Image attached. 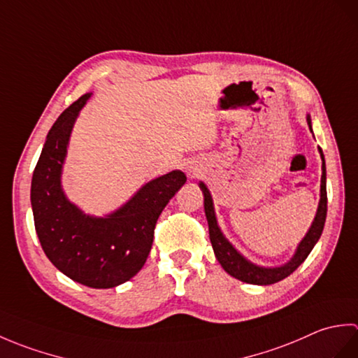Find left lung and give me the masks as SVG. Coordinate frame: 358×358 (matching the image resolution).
Listing matches in <instances>:
<instances>
[{
  "label": "left lung",
  "mask_w": 358,
  "mask_h": 358,
  "mask_svg": "<svg viewBox=\"0 0 358 358\" xmlns=\"http://www.w3.org/2000/svg\"><path fill=\"white\" fill-rule=\"evenodd\" d=\"M306 121L309 124L310 132H313V126H310V117H306ZM322 155V186H320V203H318V209L313 224H310L308 234L305 238L300 241L299 248H296L294 257L285 263L283 266H277V268H263V266H257L246 260L237 249H235L229 241L226 240L222 229L218 227L214 203H212V196L206 185L200 181V189L204 195V212H206L208 224H209V238L214 248V254L220 264L223 266V269L229 273V275L235 277L237 280L245 281V283L250 285H273L277 281L286 278L287 275L299 268V266L306 260L310 250L314 249L315 243L320 238L323 232L324 222H326V212H328V195H326V164H324V155L323 150L318 148Z\"/></svg>",
  "instance_id": "left-lung-1"
}]
</instances>
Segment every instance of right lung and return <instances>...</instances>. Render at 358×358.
I'll list each match as a JSON object with an SVG mask.
<instances>
[{
    "label": "right lung",
    "mask_w": 358,
    "mask_h": 358,
    "mask_svg": "<svg viewBox=\"0 0 358 358\" xmlns=\"http://www.w3.org/2000/svg\"><path fill=\"white\" fill-rule=\"evenodd\" d=\"M89 96L71 104L49 131L34 171L30 201L36 235L52 264L81 285L108 289L131 280L146 263L157 220L186 183V175H162L112 214L86 215L66 199L62 172L72 127Z\"/></svg>",
    "instance_id": "1"
}]
</instances>
